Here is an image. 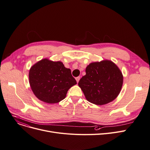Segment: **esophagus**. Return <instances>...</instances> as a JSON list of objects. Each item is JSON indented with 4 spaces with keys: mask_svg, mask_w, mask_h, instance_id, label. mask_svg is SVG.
Returning a JSON list of instances; mask_svg holds the SVG:
<instances>
[{
    "mask_svg": "<svg viewBox=\"0 0 150 150\" xmlns=\"http://www.w3.org/2000/svg\"><path fill=\"white\" fill-rule=\"evenodd\" d=\"M75 79H76V82H77V83H78V82H79V79H80V76L76 77V78H75Z\"/></svg>",
    "mask_w": 150,
    "mask_h": 150,
    "instance_id": "esophagus-1",
    "label": "esophagus"
}]
</instances>
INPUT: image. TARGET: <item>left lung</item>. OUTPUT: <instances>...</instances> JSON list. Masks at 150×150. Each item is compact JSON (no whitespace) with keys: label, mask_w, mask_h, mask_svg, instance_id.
<instances>
[{"label":"left lung","mask_w":150,"mask_h":150,"mask_svg":"<svg viewBox=\"0 0 150 150\" xmlns=\"http://www.w3.org/2000/svg\"><path fill=\"white\" fill-rule=\"evenodd\" d=\"M86 73L78 86L88 102L104 105L113 101L120 93L123 75L112 61L92 63L87 66Z\"/></svg>","instance_id":"obj_1"}]
</instances>
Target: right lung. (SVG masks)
Here are the masks:
<instances>
[{"mask_svg": "<svg viewBox=\"0 0 150 150\" xmlns=\"http://www.w3.org/2000/svg\"><path fill=\"white\" fill-rule=\"evenodd\" d=\"M29 80L35 96L43 102L58 103L66 96L68 90L76 84L70 69L61 62L45 58L29 70Z\"/></svg>", "mask_w": 150, "mask_h": 150, "instance_id": "add662e5", "label": "right lung"}]
</instances>
